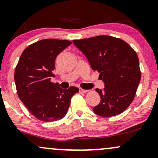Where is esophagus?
Masks as SVG:
<instances>
[{
	"instance_id": "obj_1",
	"label": "esophagus",
	"mask_w": 158,
	"mask_h": 158,
	"mask_svg": "<svg viewBox=\"0 0 158 158\" xmlns=\"http://www.w3.org/2000/svg\"><path fill=\"white\" fill-rule=\"evenodd\" d=\"M79 92H82V93H86V92H89V90H87V89H83L80 88V89H79Z\"/></svg>"
}]
</instances>
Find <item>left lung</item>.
Segmentation results:
<instances>
[{
    "mask_svg": "<svg viewBox=\"0 0 158 158\" xmlns=\"http://www.w3.org/2000/svg\"><path fill=\"white\" fill-rule=\"evenodd\" d=\"M86 57L91 68L99 72L104 83L103 89H95L101 102L93 112L102 117L118 115L134 99L140 81L139 59L127 42L108 35L72 40Z\"/></svg>",
    "mask_w": 158,
    "mask_h": 158,
    "instance_id": "obj_1",
    "label": "left lung"
}]
</instances>
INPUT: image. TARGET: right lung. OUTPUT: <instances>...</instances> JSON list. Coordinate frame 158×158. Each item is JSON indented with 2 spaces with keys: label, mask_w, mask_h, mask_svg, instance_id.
<instances>
[{
  "label": "right lung",
  "mask_w": 158,
  "mask_h": 158,
  "mask_svg": "<svg viewBox=\"0 0 158 158\" xmlns=\"http://www.w3.org/2000/svg\"><path fill=\"white\" fill-rule=\"evenodd\" d=\"M72 44L66 40L44 39L26 48L15 72L17 93L22 103L37 119L57 121L67 113L71 98L78 92L77 87L63 89L55 77V61L63 50Z\"/></svg>",
  "instance_id": "1"
}]
</instances>
